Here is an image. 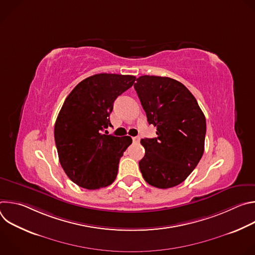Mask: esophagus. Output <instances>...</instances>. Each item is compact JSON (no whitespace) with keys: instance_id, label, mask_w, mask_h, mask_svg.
Masks as SVG:
<instances>
[{"instance_id":"obj_1","label":"esophagus","mask_w":255,"mask_h":255,"mask_svg":"<svg viewBox=\"0 0 255 255\" xmlns=\"http://www.w3.org/2000/svg\"><path fill=\"white\" fill-rule=\"evenodd\" d=\"M132 140H133V142L138 143V142L140 141V137H139V136H135V137H133V138H132Z\"/></svg>"}]
</instances>
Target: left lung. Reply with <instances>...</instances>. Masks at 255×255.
<instances>
[{
  "label": "left lung",
  "mask_w": 255,
  "mask_h": 255,
  "mask_svg": "<svg viewBox=\"0 0 255 255\" xmlns=\"http://www.w3.org/2000/svg\"><path fill=\"white\" fill-rule=\"evenodd\" d=\"M134 89L156 127L157 137L141 139L145 155L139 161L143 178L150 186L168 189L191 174L204 153L206 118L192 93L166 77H139Z\"/></svg>",
  "instance_id": "obj_1"
}]
</instances>
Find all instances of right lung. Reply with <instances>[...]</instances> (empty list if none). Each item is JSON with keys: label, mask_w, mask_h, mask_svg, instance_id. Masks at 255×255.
Masks as SVG:
<instances>
[{"label": "right lung", "mask_w": 255, "mask_h": 255, "mask_svg": "<svg viewBox=\"0 0 255 255\" xmlns=\"http://www.w3.org/2000/svg\"><path fill=\"white\" fill-rule=\"evenodd\" d=\"M135 80L134 76L94 75L65 99L54 125V139L59 162L78 186L98 190L115 180L120 158L132 139L103 131L112 126L109 117L115 100Z\"/></svg>", "instance_id": "right-lung-1"}]
</instances>
